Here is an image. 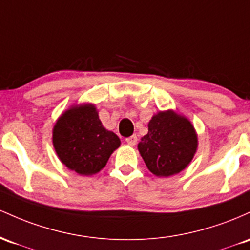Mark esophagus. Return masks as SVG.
Segmentation results:
<instances>
[{"mask_svg":"<svg viewBox=\"0 0 250 250\" xmlns=\"http://www.w3.org/2000/svg\"><path fill=\"white\" fill-rule=\"evenodd\" d=\"M126 140V143H127L128 145H131V146H134V145L137 144V136L136 134H133V136H131V137H127V138L125 139Z\"/></svg>","mask_w":250,"mask_h":250,"instance_id":"esophagus-1","label":"esophagus"}]
</instances>
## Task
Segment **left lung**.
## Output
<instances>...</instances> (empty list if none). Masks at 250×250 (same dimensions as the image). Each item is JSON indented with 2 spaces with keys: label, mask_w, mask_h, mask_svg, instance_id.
I'll use <instances>...</instances> for the list:
<instances>
[{
  "label": "left lung",
  "mask_w": 250,
  "mask_h": 250,
  "mask_svg": "<svg viewBox=\"0 0 250 250\" xmlns=\"http://www.w3.org/2000/svg\"><path fill=\"white\" fill-rule=\"evenodd\" d=\"M138 151L147 169L157 177H170L183 171L198 147L192 123L173 110L159 111L147 124Z\"/></svg>",
  "instance_id": "obj_1"
}]
</instances>
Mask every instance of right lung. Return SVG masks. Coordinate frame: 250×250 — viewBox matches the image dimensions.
<instances>
[{
  "mask_svg": "<svg viewBox=\"0 0 250 250\" xmlns=\"http://www.w3.org/2000/svg\"><path fill=\"white\" fill-rule=\"evenodd\" d=\"M52 140L61 163L81 176L103 170L120 146L119 137L104 127L91 103L72 105L62 112L53 127Z\"/></svg>",
  "mask_w": 250,
  "mask_h": 250,
  "instance_id": "1",
  "label": "right lung"
}]
</instances>
